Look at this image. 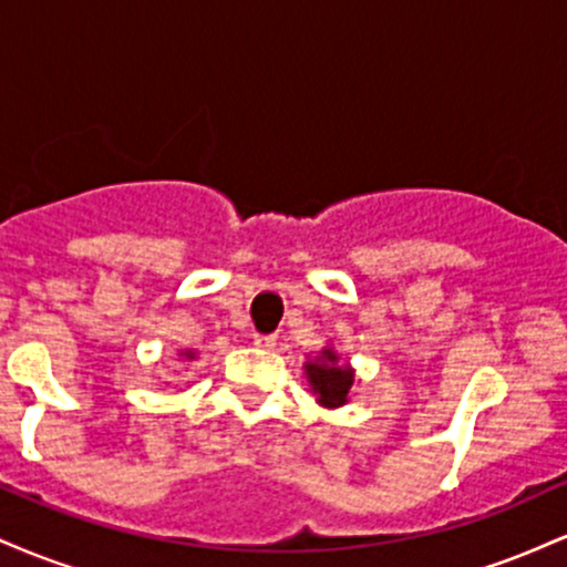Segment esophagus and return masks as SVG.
Returning a JSON list of instances; mask_svg holds the SVG:
<instances>
[{"mask_svg": "<svg viewBox=\"0 0 567 567\" xmlns=\"http://www.w3.org/2000/svg\"><path fill=\"white\" fill-rule=\"evenodd\" d=\"M252 343L258 349H271L277 343V336H252Z\"/></svg>", "mask_w": 567, "mask_h": 567, "instance_id": "esophagus-1", "label": "esophagus"}]
</instances>
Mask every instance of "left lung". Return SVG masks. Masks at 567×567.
Masks as SVG:
<instances>
[{"mask_svg": "<svg viewBox=\"0 0 567 567\" xmlns=\"http://www.w3.org/2000/svg\"><path fill=\"white\" fill-rule=\"evenodd\" d=\"M306 379L311 383V392L322 408H341L349 402L351 383H354V370L349 365H338V354L333 349H322L317 360L303 365Z\"/></svg>", "mask_w": 567, "mask_h": 567, "instance_id": "obj_1", "label": "left lung"}]
</instances>
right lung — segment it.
<instances>
[{"label":"right lung","instance_id":"1","mask_svg":"<svg viewBox=\"0 0 567 567\" xmlns=\"http://www.w3.org/2000/svg\"><path fill=\"white\" fill-rule=\"evenodd\" d=\"M181 354L188 357V360H194V351H181Z\"/></svg>","mask_w":567,"mask_h":567}]
</instances>
